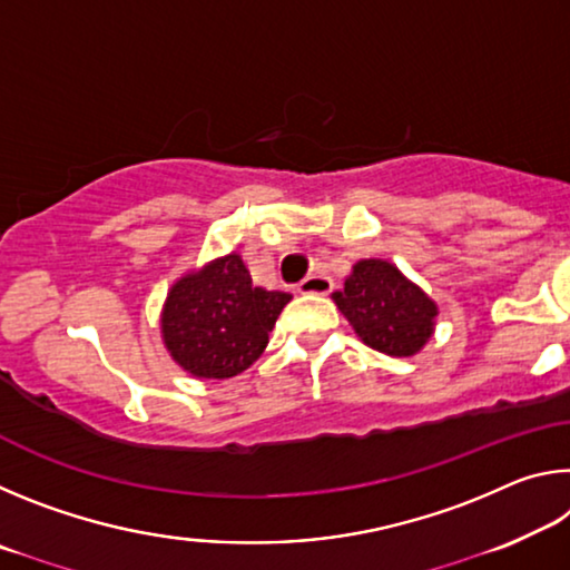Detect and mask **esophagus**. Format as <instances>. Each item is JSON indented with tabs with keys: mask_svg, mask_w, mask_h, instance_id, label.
I'll list each match as a JSON object with an SVG mask.
<instances>
[{
	"mask_svg": "<svg viewBox=\"0 0 570 570\" xmlns=\"http://www.w3.org/2000/svg\"><path fill=\"white\" fill-rule=\"evenodd\" d=\"M332 288H334V282L324 274H312V276H306L304 282L296 284L298 294H314V296H326Z\"/></svg>",
	"mask_w": 570,
	"mask_h": 570,
	"instance_id": "obj_1",
	"label": "esophagus"
}]
</instances>
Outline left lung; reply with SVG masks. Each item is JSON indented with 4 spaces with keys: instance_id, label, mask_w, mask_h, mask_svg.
<instances>
[{
    "instance_id": "left-lung-1",
    "label": "left lung",
    "mask_w": 570,
    "mask_h": 570,
    "mask_svg": "<svg viewBox=\"0 0 570 570\" xmlns=\"http://www.w3.org/2000/svg\"><path fill=\"white\" fill-rule=\"evenodd\" d=\"M334 302L366 346L390 356L417 354L438 316L435 302L380 258L356 264Z\"/></svg>"
}]
</instances>
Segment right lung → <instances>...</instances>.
Here are the masks:
<instances>
[{"label":"right lung","instance_id":"obj_1","mask_svg":"<svg viewBox=\"0 0 570 570\" xmlns=\"http://www.w3.org/2000/svg\"><path fill=\"white\" fill-rule=\"evenodd\" d=\"M288 302L292 294L254 286L240 256L230 254L170 288L163 340L193 377H234L262 356Z\"/></svg>","mask_w":570,"mask_h":570}]
</instances>
